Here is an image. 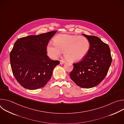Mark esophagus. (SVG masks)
<instances>
[{
  "instance_id": "esophagus-1",
  "label": "esophagus",
  "mask_w": 124,
  "mask_h": 124,
  "mask_svg": "<svg viewBox=\"0 0 124 124\" xmlns=\"http://www.w3.org/2000/svg\"><path fill=\"white\" fill-rule=\"evenodd\" d=\"M66 63V62L65 61H62V60H61L60 61V64H61V65H62V64H64V63Z\"/></svg>"
}]
</instances>
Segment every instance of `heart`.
Wrapping results in <instances>:
<instances>
[{
	"label": "heart",
	"instance_id": "heart-1",
	"mask_svg": "<svg viewBox=\"0 0 124 124\" xmlns=\"http://www.w3.org/2000/svg\"><path fill=\"white\" fill-rule=\"evenodd\" d=\"M90 48V41L86 37L62 34L55 37L54 42L48 43L46 51L53 59L58 58L64 51L65 56L69 61L78 62L86 56Z\"/></svg>",
	"mask_w": 124,
	"mask_h": 124
}]
</instances>
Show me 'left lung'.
<instances>
[{
  "label": "left lung",
  "mask_w": 124,
  "mask_h": 124,
  "mask_svg": "<svg viewBox=\"0 0 124 124\" xmlns=\"http://www.w3.org/2000/svg\"><path fill=\"white\" fill-rule=\"evenodd\" d=\"M82 35L89 40L90 48L81 61L73 64L70 76L78 86L90 88L100 84L107 76L112 57L108 44L95 36Z\"/></svg>",
  "instance_id": "obj_1"
}]
</instances>
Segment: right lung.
I'll list each match as a JSON object with an SVG mask.
<instances>
[{"label": "right lung", "mask_w": 124, "mask_h": 124, "mask_svg": "<svg viewBox=\"0 0 124 124\" xmlns=\"http://www.w3.org/2000/svg\"><path fill=\"white\" fill-rule=\"evenodd\" d=\"M56 31L38 35H30L17 39L10 54L13 74L23 87L35 90L46 85L59 61L46 55L47 45Z\"/></svg>", "instance_id": "obj_1"}]
</instances>
